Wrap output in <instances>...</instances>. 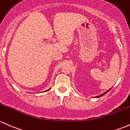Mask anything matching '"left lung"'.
Instances as JSON below:
<instances>
[{"instance_id": "obj_1", "label": "left lung", "mask_w": 130, "mask_h": 130, "mask_svg": "<svg viewBox=\"0 0 130 130\" xmlns=\"http://www.w3.org/2000/svg\"><path fill=\"white\" fill-rule=\"evenodd\" d=\"M111 88H110V89H108V91H106V92H105V93H103V94H101L99 95V96H95V97H94V98H100V97H101V96H103V95H105V94H106V93H108V91H110V89H111Z\"/></svg>"}]
</instances>
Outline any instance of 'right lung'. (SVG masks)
Instances as JSON below:
<instances>
[{
	"mask_svg": "<svg viewBox=\"0 0 130 130\" xmlns=\"http://www.w3.org/2000/svg\"><path fill=\"white\" fill-rule=\"evenodd\" d=\"M51 88H50V89H47V91H49V89H51ZM44 92H45V91H44Z\"/></svg>",
	"mask_w": 130,
	"mask_h": 130,
	"instance_id": "1",
	"label": "right lung"
}]
</instances>
